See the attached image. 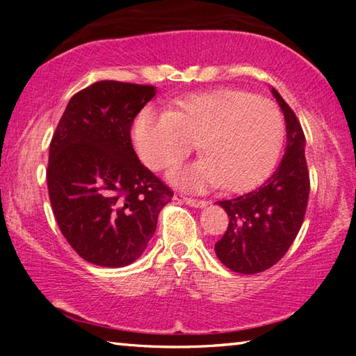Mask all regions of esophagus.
I'll return each mask as SVG.
<instances>
[{
  "label": "esophagus",
  "instance_id": "34e87169",
  "mask_svg": "<svg viewBox=\"0 0 356 356\" xmlns=\"http://www.w3.org/2000/svg\"><path fill=\"white\" fill-rule=\"evenodd\" d=\"M174 200L184 202V204H188V206L197 207V209H202V207L207 206V201H204V200H195V197H188V196L182 195V193H176V195H174Z\"/></svg>",
  "mask_w": 356,
  "mask_h": 356
}]
</instances>
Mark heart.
<instances>
[{
	"label": "heart",
	"mask_w": 356,
	"mask_h": 356,
	"mask_svg": "<svg viewBox=\"0 0 356 356\" xmlns=\"http://www.w3.org/2000/svg\"><path fill=\"white\" fill-rule=\"evenodd\" d=\"M138 155L152 170H165L197 149L196 163L172 168V184L190 190L221 185L245 191L268 176L278 160L284 120L272 100L238 89L191 94L170 111L146 108L134 124Z\"/></svg>",
	"instance_id": "obj_1"
}]
</instances>
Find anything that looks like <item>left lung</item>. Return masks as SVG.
<instances>
[{
  "label": "left lung",
  "instance_id": "1",
  "mask_svg": "<svg viewBox=\"0 0 356 356\" xmlns=\"http://www.w3.org/2000/svg\"><path fill=\"white\" fill-rule=\"evenodd\" d=\"M286 119L287 144L280 166L256 190L218 201L229 216L227 231L215 243L221 264L242 275L261 273L291 248L303 225L309 197L305 134L297 116L272 89Z\"/></svg>",
  "mask_w": 356,
  "mask_h": 356
}]
</instances>
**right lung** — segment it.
I'll return each instance as SVG.
<instances>
[{
    "label": "right lung",
    "mask_w": 356,
    "mask_h": 356,
    "mask_svg": "<svg viewBox=\"0 0 356 356\" xmlns=\"http://www.w3.org/2000/svg\"><path fill=\"white\" fill-rule=\"evenodd\" d=\"M154 95L147 84L94 83L70 99L51 138L53 213L78 256L100 267L135 262L174 195L131 146V124Z\"/></svg>",
    "instance_id": "add662e5"
}]
</instances>
